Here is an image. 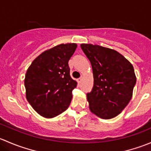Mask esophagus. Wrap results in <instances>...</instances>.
<instances>
[{
  "label": "esophagus",
  "mask_w": 151,
  "mask_h": 151,
  "mask_svg": "<svg viewBox=\"0 0 151 151\" xmlns=\"http://www.w3.org/2000/svg\"><path fill=\"white\" fill-rule=\"evenodd\" d=\"M83 76H81V77H80V78H78V79H77V83H81V82L82 81H83Z\"/></svg>",
  "instance_id": "obj_1"
}]
</instances>
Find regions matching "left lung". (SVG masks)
<instances>
[{"mask_svg": "<svg viewBox=\"0 0 151 151\" xmlns=\"http://www.w3.org/2000/svg\"><path fill=\"white\" fill-rule=\"evenodd\" d=\"M80 47L93 74V87L87 94L90 110L102 119L115 118L132 99L137 80L134 67L115 50L91 44Z\"/></svg>", "mask_w": 151, "mask_h": 151, "instance_id": "obj_1", "label": "left lung"}]
</instances>
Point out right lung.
Returning <instances> with one entry per match:
<instances>
[{"instance_id": "add662e5", "label": "right lung", "mask_w": 151, "mask_h": 151, "mask_svg": "<svg viewBox=\"0 0 151 151\" xmlns=\"http://www.w3.org/2000/svg\"><path fill=\"white\" fill-rule=\"evenodd\" d=\"M77 45L60 44L41 53L28 67L25 96L41 116L52 118L66 110L77 83L69 74L68 60Z\"/></svg>"}]
</instances>
